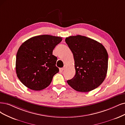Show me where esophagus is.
<instances>
[{
    "mask_svg": "<svg viewBox=\"0 0 125 125\" xmlns=\"http://www.w3.org/2000/svg\"><path fill=\"white\" fill-rule=\"evenodd\" d=\"M66 66L65 65H64V67H63V68H62V71H63V70H65V69L66 68Z\"/></svg>",
    "mask_w": 125,
    "mask_h": 125,
    "instance_id": "1",
    "label": "esophagus"
}]
</instances>
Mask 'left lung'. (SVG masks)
<instances>
[{
  "mask_svg": "<svg viewBox=\"0 0 125 125\" xmlns=\"http://www.w3.org/2000/svg\"><path fill=\"white\" fill-rule=\"evenodd\" d=\"M65 42L73 52L76 70L67 83L80 92L95 89L107 75L108 54L105 48L97 41L80 35L69 36Z\"/></svg>",
  "mask_w": 125,
  "mask_h": 125,
  "instance_id": "1",
  "label": "left lung"
}]
</instances>
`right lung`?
Wrapping results in <instances>:
<instances>
[{"label":"right lung","mask_w":125,"mask_h":125,"mask_svg":"<svg viewBox=\"0 0 125 125\" xmlns=\"http://www.w3.org/2000/svg\"><path fill=\"white\" fill-rule=\"evenodd\" d=\"M62 40L61 37L50 35L33 36L23 43L16 59V72L18 79L28 88L40 91L52 82L59 72L55 66L57 58L53 49Z\"/></svg>","instance_id":"obj_1"}]
</instances>
